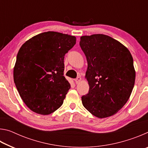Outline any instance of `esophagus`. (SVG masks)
<instances>
[{"label": "esophagus", "mask_w": 148, "mask_h": 148, "mask_svg": "<svg viewBox=\"0 0 148 148\" xmlns=\"http://www.w3.org/2000/svg\"><path fill=\"white\" fill-rule=\"evenodd\" d=\"M81 80H82V78H81V77H79V76H78L77 77V78H76L75 79V82H76V84H78L80 82H81Z\"/></svg>", "instance_id": "esophagus-1"}]
</instances>
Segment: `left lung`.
Returning <instances> with one entry per match:
<instances>
[{"instance_id":"8db88e82","label":"left lung","mask_w":148,"mask_h":148,"mask_svg":"<svg viewBox=\"0 0 148 148\" xmlns=\"http://www.w3.org/2000/svg\"><path fill=\"white\" fill-rule=\"evenodd\" d=\"M79 45L87 59L89 86L82 104L99 118L113 116L126 104L134 86L131 53L119 41L102 34L81 36Z\"/></svg>"}]
</instances>
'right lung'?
<instances>
[{"label": "right lung", "mask_w": 148, "mask_h": 148, "mask_svg": "<svg viewBox=\"0 0 148 148\" xmlns=\"http://www.w3.org/2000/svg\"><path fill=\"white\" fill-rule=\"evenodd\" d=\"M74 36L48 31L25 42L17 55L14 80L20 97L35 113L48 115L63 103L71 84L63 76L64 56Z\"/></svg>", "instance_id": "obj_1"}]
</instances>
